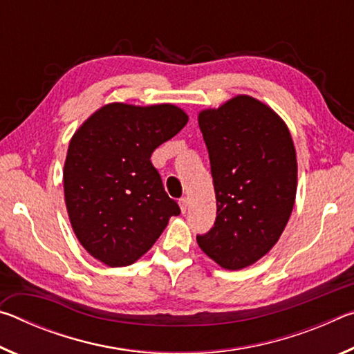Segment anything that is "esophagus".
I'll use <instances>...</instances> for the list:
<instances>
[{
    "instance_id": "esophagus-1",
    "label": "esophagus",
    "mask_w": 354,
    "mask_h": 354,
    "mask_svg": "<svg viewBox=\"0 0 354 354\" xmlns=\"http://www.w3.org/2000/svg\"><path fill=\"white\" fill-rule=\"evenodd\" d=\"M179 207H181L183 214L187 212V209H189V198H187V196H183V198L179 200Z\"/></svg>"
}]
</instances>
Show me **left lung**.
<instances>
[{
	"mask_svg": "<svg viewBox=\"0 0 354 354\" xmlns=\"http://www.w3.org/2000/svg\"><path fill=\"white\" fill-rule=\"evenodd\" d=\"M214 179L217 217L196 236L226 270L259 261L279 241L297 195V154L277 112L248 95L198 113Z\"/></svg>",
	"mask_w": 354,
	"mask_h": 354,
	"instance_id": "8db88e82",
	"label": "left lung"
}]
</instances>
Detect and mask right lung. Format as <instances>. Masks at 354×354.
I'll list each match as a JSON object with an SVG mask.
<instances>
[{"mask_svg": "<svg viewBox=\"0 0 354 354\" xmlns=\"http://www.w3.org/2000/svg\"><path fill=\"white\" fill-rule=\"evenodd\" d=\"M175 104H106L71 137L64 194L77 241L109 267L134 263L179 215L151 154L187 123Z\"/></svg>", "mask_w": 354, "mask_h": 354, "instance_id": "add662e5", "label": "right lung"}]
</instances>
